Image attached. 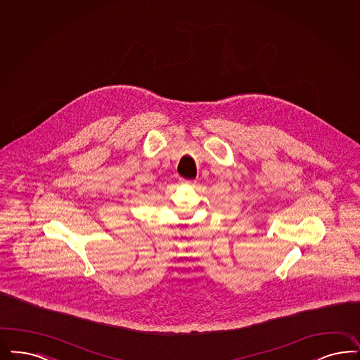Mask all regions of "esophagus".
Returning <instances> with one entry per match:
<instances>
[{
	"mask_svg": "<svg viewBox=\"0 0 360 360\" xmlns=\"http://www.w3.org/2000/svg\"><path fill=\"white\" fill-rule=\"evenodd\" d=\"M180 183L184 186H193L196 181L195 180H186V179H180Z\"/></svg>",
	"mask_w": 360,
	"mask_h": 360,
	"instance_id": "34e87169",
	"label": "esophagus"
}]
</instances>
